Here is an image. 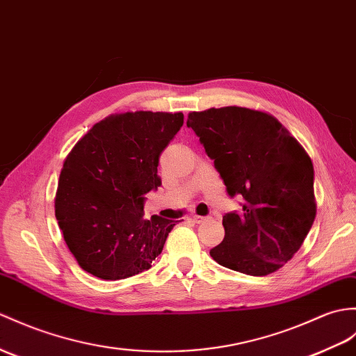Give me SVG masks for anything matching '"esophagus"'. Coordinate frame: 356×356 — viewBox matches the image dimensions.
Segmentation results:
<instances>
[{
	"instance_id": "34e87169",
	"label": "esophagus",
	"mask_w": 356,
	"mask_h": 356,
	"mask_svg": "<svg viewBox=\"0 0 356 356\" xmlns=\"http://www.w3.org/2000/svg\"><path fill=\"white\" fill-rule=\"evenodd\" d=\"M208 220V217H203V216H193V221L197 222V225H200V222Z\"/></svg>"
}]
</instances>
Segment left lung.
Masks as SVG:
<instances>
[{"mask_svg":"<svg viewBox=\"0 0 356 356\" xmlns=\"http://www.w3.org/2000/svg\"><path fill=\"white\" fill-rule=\"evenodd\" d=\"M188 127L241 209L225 213V239L211 249L220 266L267 276L300 249L316 218L314 167L275 117L247 107L188 115Z\"/></svg>","mask_w":356,"mask_h":356,"instance_id":"1","label":"left lung"}]
</instances>
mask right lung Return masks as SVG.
<instances>
[{"mask_svg": "<svg viewBox=\"0 0 356 356\" xmlns=\"http://www.w3.org/2000/svg\"><path fill=\"white\" fill-rule=\"evenodd\" d=\"M184 126V113L127 112L95 124L65 159L56 218L79 266L104 280L152 267L177 220L145 218L159 156Z\"/></svg>", "mask_w": 356, "mask_h": 356, "instance_id": "obj_1", "label": "right lung"}]
</instances>
